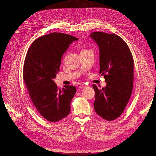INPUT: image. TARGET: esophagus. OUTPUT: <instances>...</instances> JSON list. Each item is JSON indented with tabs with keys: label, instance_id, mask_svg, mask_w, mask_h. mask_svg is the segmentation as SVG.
<instances>
[{
	"label": "esophagus",
	"instance_id": "34e87169",
	"mask_svg": "<svg viewBox=\"0 0 156 156\" xmlns=\"http://www.w3.org/2000/svg\"><path fill=\"white\" fill-rule=\"evenodd\" d=\"M79 87L80 88H86L87 87V85H86V84H80V85L79 86Z\"/></svg>",
	"mask_w": 156,
	"mask_h": 156
}]
</instances>
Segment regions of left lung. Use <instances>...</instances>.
<instances>
[{"mask_svg": "<svg viewBox=\"0 0 156 156\" xmlns=\"http://www.w3.org/2000/svg\"><path fill=\"white\" fill-rule=\"evenodd\" d=\"M92 38L100 48V73L107 86L95 90L94 109L103 119L111 121L123 112L133 85V58L128 45L115 34L94 32Z\"/></svg>", "mask_w": 156, "mask_h": 156, "instance_id": "1", "label": "left lung"}]
</instances>
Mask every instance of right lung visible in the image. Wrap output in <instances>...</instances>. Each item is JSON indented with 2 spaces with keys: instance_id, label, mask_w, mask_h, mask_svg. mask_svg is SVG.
I'll return each instance as SVG.
<instances>
[{
  "instance_id": "1",
  "label": "right lung",
  "mask_w": 156,
  "mask_h": 156,
  "mask_svg": "<svg viewBox=\"0 0 156 156\" xmlns=\"http://www.w3.org/2000/svg\"><path fill=\"white\" fill-rule=\"evenodd\" d=\"M77 37L53 32L36 39L27 51L23 77L30 100L47 120L55 122L70 112V103L76 88L64 86L61 90L53 81L60 71L61 58Z\"/></svg>"
}]
</instances>
